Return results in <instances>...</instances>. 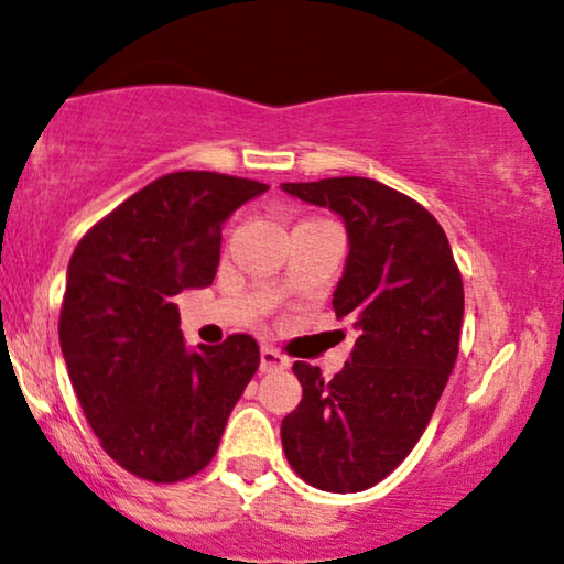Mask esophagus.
I'll return each mask as SVG.
<instances>
[{
  "label": "esophagus",
  "mask_w": 564,
  "mask_h": 564,
  "mask_svg": "<svg viewBox=\"0 0 564 564\" xmlns=\"http://www.w3.org/2000/svg\"><path fill=\"white\" fill-rule=\"evenodd\" d=\"M289 368V359L281 355V351L273 347H262L260 349V370L262 372H273V370H283Z\"/></svg>",
  "instance_id": "34e87169"
}]
</instances>
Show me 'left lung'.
Instances as JSON below:
<instances>
[{"label": "left lung", "instance_id": "1", "mask_svg": "<svg viewBox=\"0 0 564 564\" xmlns=\"http://www.w3.org/2000/svg\"><path fill=\"white\" fill-rule=\"evenodd\" d=\"M281 188L344 220L334 310L357 330L330 381L294 362L302 402L281 423L283 452L310 486L357 494L399 467L436 410L459 351L463 275L436 217L383 183L347 175Z\"/></svg>", "mask_w": 564, "mask_h": 564}]
</instances>
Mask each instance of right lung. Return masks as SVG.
I'll use <instances>...</instances> for the list:
<instances>
[{
	"mask_svg": "<svg viewBox=\"0 0 564 564\" xmlns=\"http://www.w3.org/2000/svg\"><path fill=\"white\" fill-rule=\"evenodd\" d=\"M264 183L183 171L112 209L67 264L59 347L84 415L120 467L175 484L215 457L260 365L252 336L186 347L178 304L213 283L223 223Z\"/></svg>",
	"mask_w": 564,
	"mask_h": 564,
	"instance_id": "obj_1",
	"label": "right lung"
}]
</instances>
